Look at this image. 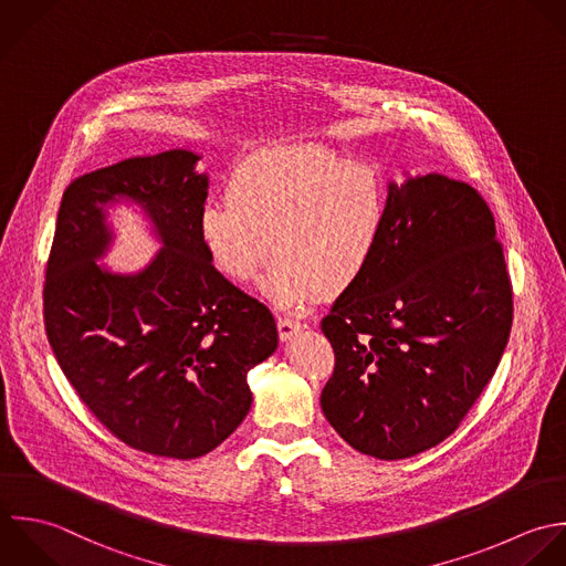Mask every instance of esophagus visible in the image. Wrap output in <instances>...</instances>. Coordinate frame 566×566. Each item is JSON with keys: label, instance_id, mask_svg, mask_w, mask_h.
<instances>
[{"label": "esophagus", "instance_id": "34e87169", "mask_svg": "<svg viewBox=\"0 0 566 566\" xmlns=\"http://www.w3.org/2000/svg\"><path fill=\"white\" fill-rule=\"evenodd\" d=\"M302 328H304V324L300 319H295V317H277V333H280L282 342L291 339Z\"/></svg>", "mask_w": 566, "mask_h": 566}]
</instances>
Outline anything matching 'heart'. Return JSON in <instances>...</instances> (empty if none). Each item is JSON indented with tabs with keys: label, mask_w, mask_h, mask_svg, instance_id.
<instances>
[{
	"label": "heart",
	"mask_w": 566,
	"mask_h": 566,
	"mask_svg": "<svg viewBox=\"0 0 566 566\" xmlns=\"http://www.w3.org/2000/svg\"><path fill=\"white\" fill-rule=\"evenodd\" d=\"M392 196L384 171L317 145H284L247 156L227 198L200 209V240L213 264L247 282L277 253L262 293L297 306L315 291L357 284L388 233Z\"/></svg>",
	"instance_id": "obj_1"
}]
</instances>
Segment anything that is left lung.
Wrapping results in <instances>:
<instances>
[{
	"mask_svg": "<svg viewBox=\"0 0 566 566\" xmlns=\"http://www.w3.org/2000/svg\"><path fill=\"white\" fill-rule=\"evenodd\" d=\"M388 233L322 331L335 370L322 410L357 452L397 461L446 441L505 353L514 293L494 216L468 182H390Z\"/></svg>",
	"mask_w": 566,
	"mask_h": 566,
	"instance_id": "left-lung-1",
	"label": "left lung"
}]
</instances>
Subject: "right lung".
<instances>
[{"mask_svg": "<svg viewBox=\"0 0 566 566\" xmlns=\"http://www.w3.org/2000/svg\"><path fill=\"white\" fill-rule=\"evenodd\" d=\"M200 156L169 149L70 182L45 266L43 324L87 410L134 450L198 459L251 410L247 373L277 348L271 311L233 286L200 240L209 178ZM140 203L164 242L132 276L95 260L111 232L104 205Z\"/></svg>", "mask_w": 566, "mask_h": 566, "instance_id": "add662e5", "label": "right lung"}]
</instances>
